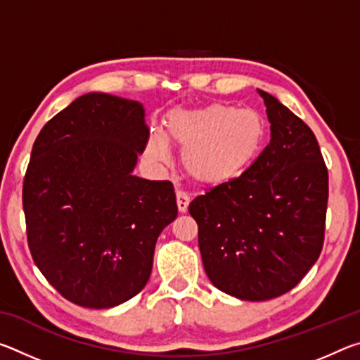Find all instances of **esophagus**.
<instances>
[{"label":"esophagus","mask_w":360,"mask_h":360,"mask_svg":"<svg viewBox=\"0 0 360 360\" xmlns=\"http://www.w3.org/2000/svg\"><path fill=\"white\" fill-rule=\"evenodd\" d=\"M188 202H191V198H188L187 193H184V192H178V193H176V203H178L179 212H186V211H187Z\"/></svg>","instance_id":"esophagus-1"}]
</instances>
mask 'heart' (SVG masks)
I'll return each mask as SVG.
<instances>
[{"mask_svg":"<svg viewBox=\"0 0 360 360\" xmlns=\"http://www.w3.org/2000/svg\"><path fill=\"white\" fill-rule=\"evenodd\" d=\"M165 136L181 152L182 169L195 184L227 186L257 160L265 144L266 125L257 111L224 103L174 109L165 119ZM149 155L165 160L167 143L152 135Z\"/></svg>","mask_w":360,"mask_h":360,"instance_id":"b5f03b06","label":"heart"}]
</instances>
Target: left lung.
<instances>
[{
    "mask_svg": "<svg viewBox=\"0 0 360 360\" xmlns=\"http://www.w3.org/2000/svg\"><path fill=\"white\" fill-rule=\"evenodd\" d=\"M271 139L227 186L188 205L210 281L241 300L264 302L302 281L324 245L328 174L311 129L259 90Z\"/></svg>",
    "mask_w": 360,
    "mask_h": 360,
    "instance_id": "obj_1",
    "label": "left lung"
}]
</instances>
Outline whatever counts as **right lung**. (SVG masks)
Returning a JSON list of instances; mask_svg holds the SVG:
<instances>
[{
	"mask_svg": "<svg viewBox=\"0 0 360 360\" xmlns=\"http://www.w3.org/2000/svg\"><path fill=\"white\" fill-rule=\"evenodd\" d=\"M148 139L141 103L87 94L33 144L22 193L28 248L79 307L112 308L141 292L158 235L178 216L172 182L131 174Z\"/></svg>",
	"mask_w": 360,
	"mask_h": 360,
	"instance_id": "add662e5",
	"label": "right lung"
}]
</instances>
